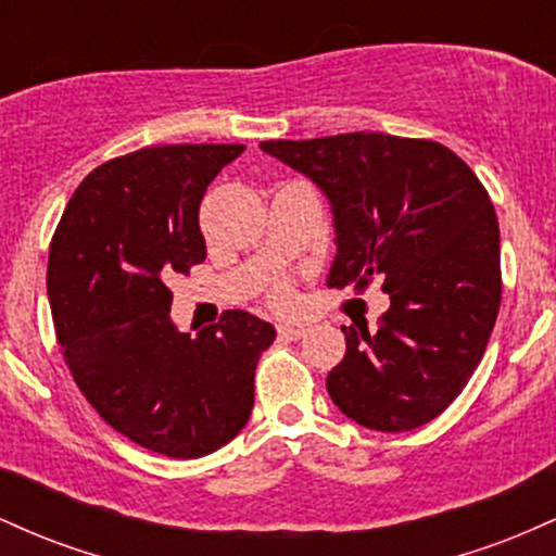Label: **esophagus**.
Masks as SVG:
<instances>
[{"label": "esophagus", "mask_w": 556, "mask_h": 556, "mask_svg": "<svg viewBox=\"0 0 556 556\" xmlns=\"http://www.w3.org/2000/svg\"><path fill=\"white\" fill-rule=\"evenodd\" d=\"M277 334L282 337L287 342H298L305 337V329L303 327H290V324H282V327H277Z\"/></svg>", "instance_id": "1"}]
</instances>
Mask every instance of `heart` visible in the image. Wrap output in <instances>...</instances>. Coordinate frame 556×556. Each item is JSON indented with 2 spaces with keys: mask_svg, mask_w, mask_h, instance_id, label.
Returning a JSON list of instances; mask_svg holds the SVG:
<instances>
[{
  "mask_svg": "<svg viewBox=\"0 0 556 556\" xmlns=\"http://www.w3.org/2000/svg\"><path fill=\"white\" fill-rule=\"evenodd\" d=\"M269 303L274 308H287V305L292 303V287L290 282H285V279H277V282H271L269 287Z\"/></svg>",
  "mask_w": 556,
  "mask_h": 556,
  "instance_id": "b5f03b06",
  "label": "heart"
}]
</instances>
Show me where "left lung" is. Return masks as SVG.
<instances>
[{
  "label": "left lung",
  "mask_w": 556,
  "mask_h": 556,
  "mask_svg": "<svg viewBox=\"0 0 556 556\" xmlns=\"http://www.w3.org/2000/svg\"><path fill=\"white\" fill-rule=\"evenodd\" d=\"M303 172L334 212L329 287L363 292L381 279L392 305L379 331L344 329L329 397L355 424L410 431L463 392L502 303L500 222L473 169L437 140L342 132L264 140Z\"/></svg>",
  "instance_id": "left-lung-1"
}]
</instances>
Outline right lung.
Returning a JSON list of instances; mask_svg holds the SVG:
<instances>
[{"mask_svg":"<svg viewBox=\"0 0 556 556\" xmlns=\"http://www.w3.org/2000/svg\"><path fill=\"white\" fill-rule=\"evenodd\" d=\"M242 143L149 146L78 185L49 245L47 292L75 384L114 431L193 460L253 410V376L277 331L227 311L195 340L172 324L175 274L206 258L198 212Z\"/></svg>","mask_w":556,"mask_h":556,"instance_id":"right-lung-1","label":"right lung"}]
</instances>
